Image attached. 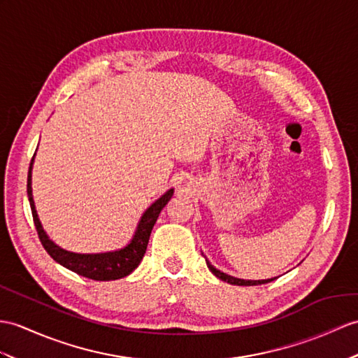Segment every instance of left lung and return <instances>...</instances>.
<instances>
[{"instance_id": "8db88e82", "label": "left lung", "mask_w": 358, "mask_h": 358, "mask_svg": "<svg viewBox=\"0 0 358 358\" xmlns=\"http://www.w3.org/2000/svg\"><path fill=\"white\" fill-rule=\"evenodd\" d=\"M206 266H208V268L211 270V272H213L217 278H219V280H222V281H224V282H228V284H232V285H258V284H267V282L275 280V278H270V280H263V281L240 280V278H234V276H231V275H226V273L220 272V270H217L211 263H209L208 259H206Z\"/></svg>"}]
</instances>
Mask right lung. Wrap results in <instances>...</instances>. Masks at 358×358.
Segmentation results:
<instances>
[{"instance_id": "add662e5", "label": "right lung", "mask_w": 358, "mask_h": 358, "mask_svg": "<svg viewBox=\"0 0 358 358\" xmlns=\"http://www.w3.org/2000/svg\"><path fill=\"white\" fill-rule=\"evenodd\" d=\"M33 159H34V155L29 169L27 196H29L33 222H34V226H36L39 240L42 243L43 249L48 252V255L60 266H64L68 270H71V272L85 278H90V280H94V281H113L132 273L134 270L139 266V263H141V259L145 254L147 245H149V238H150L153 226L156 220H158L162 208L167 205L169 200L171 199L173 188L169 189L167 193L161 196L155 203H152L145 209V213L143 214L141 220H139L136 226L134 238L130 240V243L126 248L120 250H113V252H104V254H74V252L59 248L55 241H51L39 222L36 208H34L33 194H31Z\"/></svg>"}]
</instances>
